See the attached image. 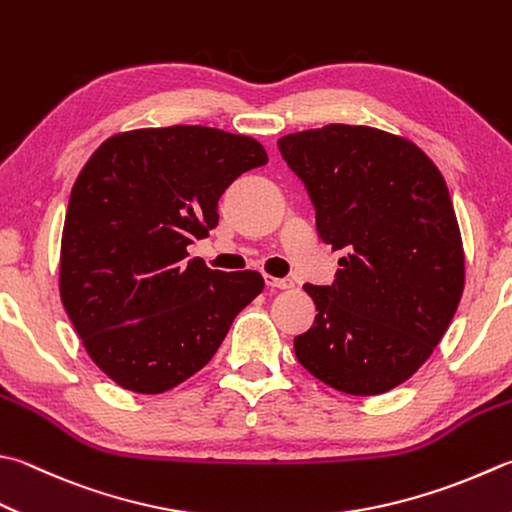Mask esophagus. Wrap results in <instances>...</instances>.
Returning a JSON list of instances; mask_svg holds the SVG:
<instances>
[{
    "mask_svg": "<svg viewBox=\"0 0 512 512\" xmlns=\"http://www.w3.org/2000/svg\"><path fill=\"white\" fill-rule=\"evenodd\" d=\"M265 285L272 287V289H289L294 287L292 278H276V276H265Z\"/></svg>",
    "mask_w": 512,
    "mask_h": 512,
    "instance_id": "1",
    "label": "esophagus"
}]
</instances>
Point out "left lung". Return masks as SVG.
<instances>
[{
  "mask_svg": "<svg viewBox=\"0 0 512 512\" xmlns=\"http://www.w3.org/2000/svg\"><path fill=\"white\" fill-rule=\"evenodd\" d=\"M305 185L316 234L341 249L332 285H303L314 325L298 363L330 388L372 397L417 372L464 292V247L446 180L410 140L327 124L278 140Z\"/></svg>",
  "mask_w": 512,
  "mask_h": 512,
  "instance_id": "left-lung-1",
  "label": "left lung"
}]
</instances>
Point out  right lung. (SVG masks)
Segmentation results:
<instances>
[{"label": "right lung", "mask_w": 512, "mask_h": 512, "mask_svg": "<svg viewBox=\"0 0 512 512\" xmlns=\"http://www.w3.org/2000/svg\"><path fill=\"white\" fill-rule=\"evenodd\" d=\"M267 165L260 142L209 129H138L106 140L77 176L64 220L60 294L98 368L124 390L160 394L205 368L258 272L189 258L218 225V200Z\"/></svg>", "instance_id": "obj_1"}]
</instances>
